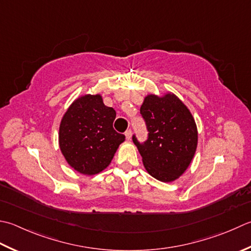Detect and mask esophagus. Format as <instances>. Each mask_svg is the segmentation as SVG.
<instances>
[{
    "label": "esophagus",
    "instance_id": "34e87169",
    "mask_svg": "<svg viewBox=\"0 0 251 251\" xmlns=\"http://www.w3.org/2000/svg\"><path fill=\"white\" fill-rule=\"evenodd\" d=\"M131 135H132L131 129H127V130L125 131V136H126V139H127V140H130V139H131Z\"/></svg>",
    "mask_w": 251,
    "mask_h": 251
}]
</instances>
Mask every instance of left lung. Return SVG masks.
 <instances>
[{
    "label": "left lung",
    "mask_w": 251,
    "mask_h": 251,
    "mask_svg": "<svg viewBox=\"0 0 251 251\" xmlns=\"http://www.w3.org/2000/svg\"><path fill=\"white\" fill-rule=\"evenodd\" d=\"M148 138L132 141L138 148L148 173L169 183L177 179L193 160L198 142L197 126L183 102L172 93L149 95L140 107Z\"/></svg>",
    "instance_id": "left-lung-1"
}]
</instances>
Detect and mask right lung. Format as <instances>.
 <instances>
[{
  "label": "right lung",
  "instance_id": "obj_1",
  "mask_svg": "<svg viewBox=\"0 0 251 251\" xmlns=\"http://www.w3.org/2000/svg\"><path fill=\"white\" fill-rule=\"evenodd\" d=\"M116 112L104 105L100 95H86L73 102L60 125L58 142L74 170L95 175L104 170L125 136L113 128Z\"/></svg>",
  "mask_w": 251,
  "mask_h": 251
}]
</instances>
